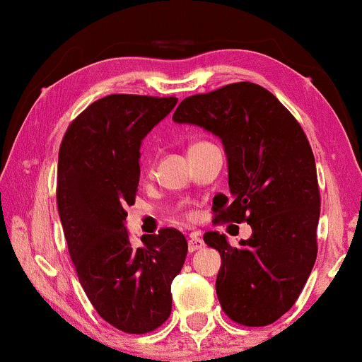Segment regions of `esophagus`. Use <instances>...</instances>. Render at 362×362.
Returning <instances> with one entry per match:
<instances>
[{
	"instance_id": "obj_1",
	"label": "esophagus",
	"mask_w": 362,
	"mask_h": 362,
	"mask_svg": "<svg viewBox=\"0 0 362 362\" xmlns=\"http://www.w3.org/2000/svg\"><path fill=\"white\" fill-rule=\"evenodd\" d=\"M202 247H204V242H202L199 234H191L189 240H187V249H189V252L199 250Z\"/></svg>"
}]
</instances>
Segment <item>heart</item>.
<instances>
[{
	"mask_svg": "<svg viewBox=\"0 0 362 362\" xmlns=\"http://www.w3.org/2000/svg\"><path fill=\"white\" fill-rule=\"evenodd\" d=\"M196 145H199V143H196ZM192 146H194V145H192Z\"/></svg>",
	"mask_w": 362,
	"mask_h": 362,
	"instance_id": "heart-1",
	"label": "heart"
}]
</instances>
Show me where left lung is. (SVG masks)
<instances>
[{
  "label": "left lung",
  "mask_w": 362,
  "mask_h": 362,
  "mask_svg": "<svg viewBox=\"0 0 362 362\" xmlns=\"http://www.w3.org/2000/svg\"><path fill=\"white\" fill-rule=\"evenodd\" d=\"M173 120L206 128L224 145L230 194L212 201L214 224L252 227L239 247L204 234L221 254L222 310L239 325H272L295 305L318 254L321 201L308 138L274 93L252 82L187 97Z\"/></svg>",
  "instance_id": "1"
}]
</instances>
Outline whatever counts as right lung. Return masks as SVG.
<instances>
[{"label":"right lung","instance_id":"1","mask_svg":"<svg viewBox=\"0 0 362 362\" xmlns=\"http://www.w3.org/2000/svg\"><path fill=\"white\" fill-rule=\"evenodd\" d=\"M176 97L112 93L88 105L59 148L57 209L87 298L107 323L145 334L171 313V281L187 242L173 227L133 247L125 227L140 181V145Z\"/></svg>","mask_w":362,"mask_h":362}]
</instances>
